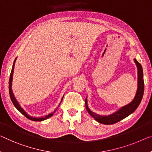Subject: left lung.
I'll return each instance as SVG.
<instances>
[{
    "mask_svg": "<svg viewBox=\"0 0 152 152\" xmlns=\"http://www.w3.org/2000/svg\"><path fill=\"white\" fill-rule=\"evenodd\" d=\"M134 62L137 65L138 69V87L137 90V94L135 95L134 98L131 102L130 104L126 106H123L121 108L117 110V111L113 113V114L109 115H100L96 114V113L92 112L89 109V106L87 104V98H86L85 99V106L87 108L88 113L94 117L95 120L99 123L102 124H113L117 123L119 121H121L124 118H126L129 116L130 114H132L134 110L137 109L138 106H139L140 103L142 100V96H143L144 92V80H143V72H142V68L141 65L137 61V59L134 58Z\"/></svg>",
    "mask_w": 152,
    "mask_h": 152,
    "instance_id": "8db88e82",
    "label": "left lung"
}]
</instances>
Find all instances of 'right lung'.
I'll use <instances>...</instances> for the list:
<instances>
[{
	"label": "right lung",
	"mask_w": 152,
	"mask_h": 152,
	"mask_svg": "<svg viewBox=\"0 0 152 152\" xmlns=\"http://www.w3.org/2000/svg\"><path fill=\"white\" fill-rule=\"evenodd\" d=\"M16 58H15V59L14 60V61H13V66H12V69H11V74H10V81H9V91H10V98H11V101H12V102L13 104V105H14V106L15 108H17V109L19 110V111L22 113V115H24V116H25L27 119H30V120H32V121H44V120L48 118H49V117H50L53 116V115H54V113H55V111L56 110V109H57V108H56V109L55 110H54V112H53L52 113H50V114H48V115H46V116L44 117H32L31 116V115H29L28 113H27L25 110H24L23 108L21 107V106L20 105V104L18 103V102L17 101L16 98H15V96L14 94H13V91H12V88H11V87H12V80H13V69H14V66H15V61H16ZM63 97L61 99V101L63 100ZM61 104V103H60ZM59 104V105H60ZM59 105H58V106H59Z\"/></svg>",
	"instance_id": "right-lung-1"
}]
</instances>
